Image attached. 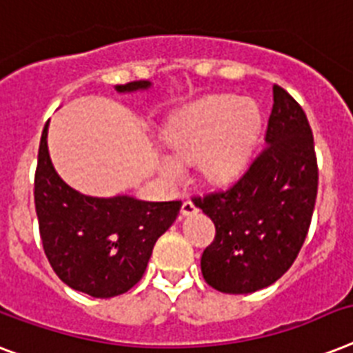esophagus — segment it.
I'll list each match as a JSON object with an SVG mask.
<instances>
[{
	"label": "esophagus",
	"mask_w": 353,
	"mask_h": 353,
	"mask_svg": "<svg viewBox=\"0 0 353 353\" xmlns=\"http://www.w3.org/2000/svg\"><path fill=\"white\" fill-rule=\"evenodd\" d=\"M197 214V206L194 205L192 201H185L181 206V216L183 217H188V216H194Z\"/></svg>",
	"instance_id": "esophagus-1"
}]
</instances>
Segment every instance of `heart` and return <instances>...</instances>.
Listing matches in <instances>:
<instances>
[{"instance_id": "b5f03b06", "label": "heart", "mask_w": 353, "mask_h": 353, "mask_svg": "<svg viewBox=\"0 0 353 353\" xmlns=\"http://www.w3.org/2000/svg\"><path fill=\"white\" fill-rule=\"evenodd\" d=\"M261 130L256 103L236 97H206L183 108L165 130L170 157L159 159L165 176L179 174V165L196 163L197 174L208 185L221 186L239 177L250 161Z\"/></svg>"}]
</instances>
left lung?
I'll use <instances>...</instances> for the list:
<instances>
[{
    "mask_svg": "<svg viewBox=\"0 0 353 353\" xmlns=\"http://www.w3.org/2000/svg\"><path fill=\"white\" fill-rule=\"evenodd\" d=\"M265 143L226 190L194 199L216 225L201 256L203 277L223 294H252L276 283L308 234L319 179L314 136L305 110L279 85Z\"/></svg>",
    "mask_w": 353,
    "mask_h": 353,
    "instance_id": "obj_1",
    "label": "left lung"
}]
</instances>
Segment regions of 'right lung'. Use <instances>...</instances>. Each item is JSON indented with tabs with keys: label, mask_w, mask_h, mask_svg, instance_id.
I'll return each mask as SVG.
<instances>
[{
	"label": "right lung",
	"mask_w": 353,
	"mask_h": 353,
	"mask_svg": "<svg viewBox=\"0 0 353 353\" xmlns=\"http://www.w3.org/2000/svg\"><path fill=\"white\" fill-rule=\"evenodd\" d=\"M117 85V92L150 88ZM48 121L37 152L34 203L39 236L56 276L99 299L125 294L141 279L156 241L176 221L181 201H139L132 196L79 194L57 176L48 156Z\"/></svg>",
	"instance_id": "obj_1"
}]
</instances>
